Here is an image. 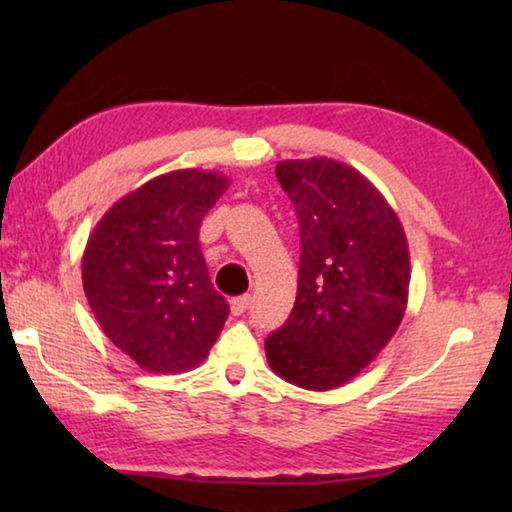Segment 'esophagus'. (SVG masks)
Segmentation results:
<instances>
[{"label":"esophagus","mask_w":512,"mask_h":512,"mask_svg":"<svg viewBox=\"0 0 512 512\" xmlns=\"http://www.w3.org/2000/svg\"><path fill=\"white\" fill-rule=\"evenodd\" d=\"M250 302H253V300H250V296L232 298V300H230V311H232V314H235V316H241V314H244V311L250 307Z\"/></svg>","instance_id":"34e87169"}]
</instances>
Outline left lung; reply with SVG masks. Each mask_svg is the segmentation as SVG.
Returning <instances> with one entry per match:
<instances>
[{
    "label": "left lung",
    "instance_id": "1",
    "mask_svg": "<svg viewBox=\"0 0 512 512\" xmlns=\"http://www.w3.org/2000/svg\"><path fill=\"white\" fill-rule=\"evenodd\" d=\"M277 180L296 205V305L264 348L277 377L332 391L366 368L400 327L409 302V241L379 189L332 158L282 160Z\"/></svg>",
    "mask_w": 512,
    "mask_h": 512
}]
</instances>
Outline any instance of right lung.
I'll return each mask as SVG.
<instances>
[{
	"label": "right lung",
	"instance_id": "right-lung-1",
	"mask_svg": "<svg viewBox=\"0 0 512 512\" xmlns=\"http://www.w3.org/2000/svg\"><path fill=\"white\" fill-rule=\"evenodd\" d=\"M228 185L219 171L162 173L90 232L85 298L103 334L144 370H192L219 339L230 307L212 287L198 228Z\"/></svg>",
	"mask_w": 512,
	"mask_h": 512
}]
</instances>
